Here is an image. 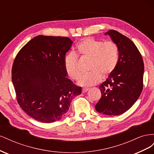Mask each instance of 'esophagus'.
<instances>
[{
  "mask_svg": "<svg viewBox=\"0 0 154 154\" xmlns=\"http://www.w3.org/2000/svg\"><path fill=\"white\" fill-rule=\"evenodd\" d=\"M88 89H89V88H87V87H83L82 88V93H85L86 92Z\"/></svg>",
  "mask_w": 154,
  "mask_h": 154,
  "instance_id": "esophagus-1",
  "label": "esophagus"
}]
</instances>
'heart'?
<instances>
[{"mask_svg":"<svg viewBox=\"0 0 154 154\" xmlns=\"http://www.w3.org/2000/svg\"><path fill=\"white\" fill-rule=\"evenodd\" d=\"M78 54L83 57L91 58L89 70L78 81L81 86H92L99 83L102 73L106 76L116 68L119 59V49L112 41H103L90 38L82 40L78 45ZM65 67L68 76L74 80H78L81 72L78 67V56L74 52L69 53L65 60Z\"/></svg>","mask_w":154,"mask_h":154,"instance_id":"b5f03b06","label":"heart"}]
</instances>
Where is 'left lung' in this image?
<instances>
[{"instance_id": "obj_1", "label": "left lung", "mask_w": 154, "mask_h": 154, "mask_svg": "<svg viewBox=\"0 0 154 154\" xmlns=\"http://www.w3.org/2000/svg\"><path fill=\"white\" fill-rule=\"evenodd\" d=\"M109 35L119 49L116 68L100 86L101 97L95 106L97 112L118 116L127 111L139 98L143 88L144 63L133 42L117 31Z\"/></svg>"}]
</instances>
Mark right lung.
I'll return each mask as SVG.
<instances>
[{"instance_id":"obj_1","label":"right lung","mask_w":154,"mask_h":154,"mask_svg":"<svg viewBox=\"0 0 154 154\" xmlns=\"http://www.w3.org/2000/svg\"><path fill=\"white\" fill-rule=\"evenodd\" d=\"M72 41L68 37L38 35L17 54L13 64L12 82L17 100L30 117L53 123L66 116L82 87L67 78L66 54Z\"/></svg>"}]
</instances>
